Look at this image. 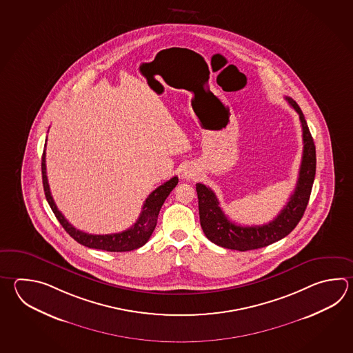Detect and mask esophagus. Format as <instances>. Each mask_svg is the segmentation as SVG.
<instances>
[{
    "instance_id": "34e87169",
    "label": "esophagus",
    "mask_w": 353,
    "mask_h": 353,
    "mask_svg": "<svg viewBox=\"0 0 353 353\" xmlns=\"http://www.w3.org/2000/svg\"><path fill=\"white\" fill-rule=\"evenodd\" d=\"M182 176H183L185 179H192L194 176V171H191V170H185Z\"/></svg>"
}]
</instances>
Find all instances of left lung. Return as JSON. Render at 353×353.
I'll use <instances>...</instances> for the list:
<instances>
[{"instance_id": "obj_1", "label": "left lung", "mask_w": 353, "mask_h": 353, "mask_svg": "<svg viewBox=\"0 0 353 353\" xmlns=\"http://www.w3.org/2000/svg\"><path fill=\"white\" fill-rule=\"evenodd\" d=\"M285 99L299 114L302 124V163L294 192L290 194L287 205L273 221L259 226H243L232 223L223 214L219 200L211 188H206L202 183H196L202 230L206 238L214 244L239 252L260 249L285 238L294 230L295 226L304 215L316 176V145L299 105L289 97Z\"/></svg>"}]
</instances>
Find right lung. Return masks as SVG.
<instances>
[{"label":"right lung","mask_w":353,"mask_h":353,"mask_svg":"<svg viewBox=\"0 0 353 353\" xmlns=\"http://www.w3.org/2000/svg\"><path fill=\"white\" fill-rule=\"evenodd\" d=\"M45 147H46V143H45ZM45 157L46 156L43 151V159H41L43 191H45L46 200L49 202L52 212L57 216L59 223H61L65 231L79 244L84 245L87 248H92V249L105 250V252H130V250H136L138 248L143 246L151 238L152 232L157 225L159 210L162 208L163 202L168 197V194H171L173 188H176V185L179 183V177L174 176L171 180L167 181L163 185H161L159 188L151 192L144 201L142 212L138 217L137 221L128 230L117 232V234H107V235H93V234H88L84 231L75 229L72 223L65 219L64 215L59 211L55 202H54V199L51 196L48 176H46Z\"/></svg>","instance_id":"right-lung-1"}]
</instances>
